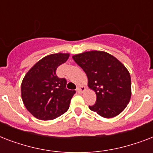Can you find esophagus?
I'll return each instance as SVG.
<instances>
[{"instance_id":"34e87169","label":"esophagus","mask_w":153,"mask_h":153,"mask_svg":"<svg viewBox=\"0 0 153 153\" xmlns=\"http://www.w3.org/2000/svg\"><path fill=\"white\" fill-rule=\"evenodd\" d=\"M85 91H86V87H85V86H79V87H77V92H79V93H83Z\"/></svg>"}]
</instances>
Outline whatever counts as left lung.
I'll list each match as a JSON object with an SVG mask.
<instances>
[{
    "mask_svg": "<svg viewBox=\"0 0 153 153\" xmlns=\"http://www.w3.org/2000/svg\"><path fill=\"white\" fill-rule=\"evenodd\" d=\"M72 58L86 74L88 86L97 95L90 109L105 118L121 114L131 98V78L126 67L105 51H86Z\"/></svg>",
    "mask_w": 153,
    "mask_h": 153,
    "instance_id": "left-lung-1",
    "label": "left lung"
}]
</instances>
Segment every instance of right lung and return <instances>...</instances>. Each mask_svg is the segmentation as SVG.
Wrapping results in <instances>:
<instances>
[{
  "instance_id": "obj_1",
  "label": "right lung",
  "mask_w": 153,
  "mask_h": 153,
  "mask_svg": "<svg viewBox=\"0 0 153 153\" xmlns=\"http://www.w3.org/2000/svg\"><path fill=\"white\" fill-rule=\"evenodd\" d=\"M69 54L58 53L43 58L28 71L21 84V96L26 109L36 118L52 120L67 112L76 91L66 88L67 80L56 75V69Z\"/></svg>"
}]
</instances>
